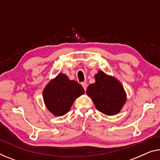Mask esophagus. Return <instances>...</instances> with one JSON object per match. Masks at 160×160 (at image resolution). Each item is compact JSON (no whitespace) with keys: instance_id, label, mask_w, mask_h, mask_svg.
Segmentation results:
<instances>
[{"instance_id":"obj_1","label":"esophagus","mask_w":160,"mask_h":160,"mask_svg":"<svg viewBox=\"0 0 160 160\" xmlns=\"http://www.w3.org/2000/svg\"><path fill=\"white\" fill-rule=\"evenodd\" d=\"M81 85H82L83 88H84L85 91H86V90H87V86H88L87 83H86V82H82V84H81Z\"/></svg>"}]
</instances>
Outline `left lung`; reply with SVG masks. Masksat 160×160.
<instances>
[{"instance_id":"1","label":"left lung","mask_w":160,"mask_h":160,"mask_svg":"<svg viewBox=\"0 0 160 160\" xmlns=\"http://www.w3.org/2000/svg\"><path fill=\"white\" fill-rule=\"evenodd\" d=\"M87 94L97 110L107 115L118 114L126 101V95L120 82L102 71H99L95 75V82L88 86Z\"/></svg>"}]
</instances>
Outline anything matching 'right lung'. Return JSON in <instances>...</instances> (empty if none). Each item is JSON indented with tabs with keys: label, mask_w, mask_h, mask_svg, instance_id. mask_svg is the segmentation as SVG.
<instances>
[{
	"label": "right lung",
	"mask_w": 160,
	"mask_h": 160,
	"mask_svg": "<svg viewBox=\"0 0 160 160\" xmlns=\"http://www.w3.org/2000/svg\"><path fill=\"white\" fill-rule=\"evenodd\" d=\"M84 93L79 83L60 73L45 88L42 95L50 112L55 116H62L70 110L75 99Z\"/></svg>",
	"instance_id": "right-lung-1"
}]
</instances>
